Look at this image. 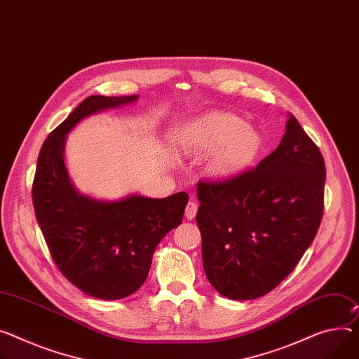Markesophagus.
I'll return each instance as SVG.
<instances>
[{
  "instance_id": "esophagus-1",
  "label": "esophagus",
  "mask_w": 359,
  "mask_h": 359,
  "mask_svg": "<svg viewBox=\"0 0 359 359\" xmlns=\"http://www.w3.org/2000/svg\"><path fill=\"white\" fill-rule=\"evenodd\" d=\"M197 211H198V205H197V203L194 201V198H192V200L187 204V207H185V217H187L188 219L196 218Z\"/></svg>"
}]
</instances>
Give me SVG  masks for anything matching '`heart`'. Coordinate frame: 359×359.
Instances as JSON below:
<instances>
[{"mask_svg": "<svg viewBox=\"0 0 359 359\" xmlns=\"http://www.w3.org/2000/svg\"><path fill=\"white\" fill-rule=\"evenodd\" d=\"M191 149L212 154L210 172L217 180H233L253 168L264 148L262 132L230 112L205 114L191 128Z\"/></svg>", "mask_w": 359, "mask_h": 359, "instance_id": "heart-1", "label": "heart"}]
</instances>
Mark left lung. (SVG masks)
I'll return each instance as SVG.
<instances>
[{"label":"left lung","mask_w":359,"mask_h":359,"mask_svg":"<svg viewBox=\"0 0 359 359\" xmlns=\"http://www.w3.org/2000/svg\"><path fill=\"white\" fill-rule=\"evenodd\" d=\"M287 116L279 147L255 170L197 185L204 271L229 299H257L280 285L320 226L325 161Z\"/></svg>","instance_id":"1"}]
</instances>
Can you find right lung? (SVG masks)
<instances>
[{
	"label": "right lung",
	"instance_id": "obj_1",
	"mask_svg": "<svg viewBox=\"0 0 359 359\" xmlns=\"http://www.w3.org/2000/svg\"><path fill=\"white\" fill-rule=\"evenodd\" d=\"M137 99L95 95L81 102L43 144L33 184L37 223L54 263L77 289L103 300L123 299L144 285L156 245L181 224L189 198L187 192L167 198L133 192L99 200L72 182L65 162L67 135L81 121Z\"/></svg>",
	"mask_w": 359,
	"mask_h": 359
}]
</instances>
